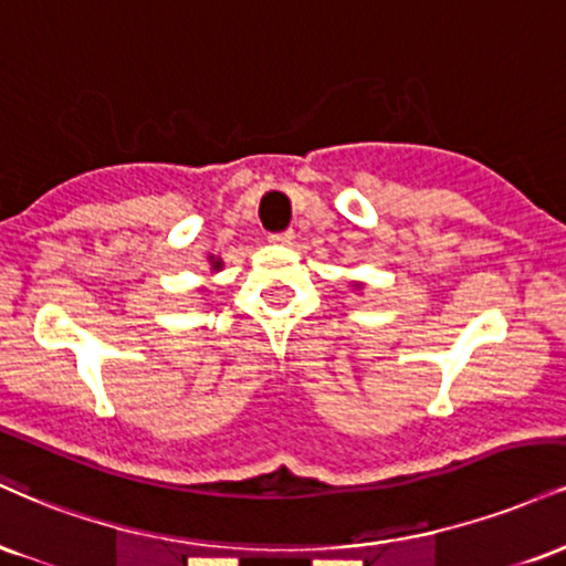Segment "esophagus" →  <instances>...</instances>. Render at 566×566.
Segmentation results:
<instances>
[{
	"label": "esophagus",
	"instance_id": "34e87169",
	"mask_svg": "<svg viewBox=\"0 0 566 566\" xmlns=\"http://www.w3.org/2000/svg\"><path fill=\"white\" fill-rule=\"evenodd\" d=\"M272 243L277 245H294L296 241V232L294 230H285V232H275V235H270Z\"/></svg>",
	"mask_w": 566,
	"mask_h": 566
}]
</instances>
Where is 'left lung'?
Here are the masks:
<instances>
[{
  "instance_id": "obj_1",
  "label": "left lung",
  "mask_w": 566,
  "mask_h": 566,
  "mask_svg": "<svg viewBox=\"0 0 566 566\" xmlns=\"http://www.w3.org/2000/svg\"><path fill=\"white\" fill-rule=\"evenodd\" d=\"M349 285H352V289H355V291H363V289H365V283H363V281H352Z\"/></svg>"
}]
</instances>
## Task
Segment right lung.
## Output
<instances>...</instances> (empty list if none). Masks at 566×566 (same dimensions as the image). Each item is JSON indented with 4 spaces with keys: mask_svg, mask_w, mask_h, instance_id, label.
Returning a JSON list of instances; mask_svg holds the SVG:
<instances>
[{
    "mask_svg": "<svg viewBox=\"0 0 566 566\" xmlns=\"http://www.w3.org/2000/svg\"><path fill=\"white\" fill-rule=\"evenodd\" d=\"M209 268H211V272H219L224 268V262L219 256H214V254H209ZM198 291H203V289H198Z\"/></svg>",
    "mask_w": 566,
    "mask_h": 566,
    "instance_id": "obj_1",
    "label": "right lung"
}]
</instances>
